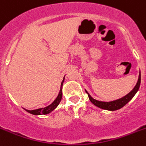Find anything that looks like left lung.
<instances>
[{
  "label": "left lung",
  "instance_id": "obj_1",
  "mask_svg": "<svg viewBox=\"0 0 146 146\" xmlns=\"http://www.w3.org/2000/svg\"><path fill=\"white\" fill-rule=\"evenodd\" d=\"M141 71L139 73V76L138 79H137V83H136V85L135 86L134 88H133L132 91H130V92H129L128 94L125 96H124L123 97L119 98V99H116V100L111 101V102H102V101H99L96 100V99H94L91 95L88 94V92H87L86 90L85 89L86 92L88 94V99H90V101L92 102V104H94L95 106H96L99 108L102 109V110H109V111H115V110H117L121 109L122 107H123L125 104H127L133 98V96L136 94V93L138 91L139 88H140V85H141Z\"/></svg>",
  "mask_w": 146,
  "mask_h": 146
}]
</instances>
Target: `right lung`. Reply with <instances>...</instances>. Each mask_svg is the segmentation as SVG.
I'll return each instance as SVG.
<instances>
[{
	"mask_svg": "<svg viewBox=\"0 0 146 146\" xmlns=\"http://www.w3.org/2000/svg\"><path fill=\"white\" fill-rule=\"evenodd\" d=\"M65 76H64L63 80H62V83H61L60 89L59 94H58V96H57L56 99H54V102H53L51 104H50V105L47 106V107H46L36 109V110H26V109H24V110H25L27 111H28L29 113H30V114H35V115H42V114H49V113L52 112L53 110H55V109L57 108V107L59 105L61 99H62V85H63L64 80H65Z\"/></svg>",
	"mask_w": 146,
	"mask_h": 146,
	"instance_id": "add662e5",
	"label": "right lung"
}]
</instances>
